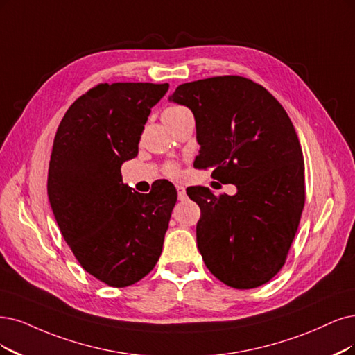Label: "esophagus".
I'll use <instances>...</instances> for the list:
<instances>
[{"instance_id": "1", "label": "esophagus", "mask_w": 355, "mask_h": 355, "mask_svg": "<svg viewBox=\"0 0 355 355\" xmlns=\"http://www.w3.org/2000/svg\"><path fill=\"white\" fill-rule=\"evenodd\" d=\"M177 194H178V199H180V200H184V199L187 198V194H186V187L177 186Z\"/></svg>"}]
</instances>
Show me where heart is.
<instances>
[{
	"instance_id": "b5f03b06",
	"label": "heart",
	"mask_w": 355,
	"mask_h": 355,
	"mask_svg": "<svg viewBox=\"0 0 355 355\" xmlns=\"http://www.w3.org/2000/svg\"><path fill=\"white\" fill-rule=\"evenodd\" d=\"M184 111H187V110H186V108H182V107H169V108H166V110H165V112H164V115H162V116H166V115H175V114L184 112ZM165 174H166V175H169V177L175 178V177H178V175H180V168H178L175 164H168V165H166V168H165Z\"/></svg>"
}]
</instances>
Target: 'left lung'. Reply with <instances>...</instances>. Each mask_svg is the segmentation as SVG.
Segmentation results:
<instances>
[{
    "label": "left lung",
    "instance_id": "1",
    "mask_svg": "<svg viewBox=\"0 0 355 355\" xmlns=\"http://www.w3.org/2000/svg\"><path fill=\"white\" fill-rule=\"evenodd\" d=\"M169 101L194 115V164L237 187L234 196L206 187L187 193L203 207L196 237L205 265L237 290L266 284L285 263L306 200L303 150L290 116L241 76L180 85Z\"/></svg>",
    "mask_w": 355,
    "mask_h": 355
}]
</instances>
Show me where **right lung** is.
<instances>
[{
	"instance_id": "right-lung-1",
	"label": "right lung",
	"mask_w": 355,
	"mask_h": 355,
	"mask_svg": "<svg viewBox=\"0 0 355 355\" xmlns=\"http://www.w3.org/2000/svg\"><path fill=\"white\" fill-rule=\"evenodd\" d=\"M169 85L101 83L74 101L58 125L48 198L82 268L110 286L133 285L155 268L177 191L159 181L149 194L123 182L139 153L150 108Z\"/></svg>"
}]
</instances>
